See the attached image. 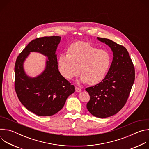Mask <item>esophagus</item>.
Wrapping results in <instances>:
<instances>
[{"label": "esophagus", "instance_id": "34e87169", "mask_svg": "<svg viewBox=\"0 0 149 149\" xmlns=\"http://www.w3.org/2000/svg\"><path fill=\"white\" fill-rule=\"evenodd\" d=\"M75 90H76V91L77 92H78V93H80V92H81V89L80 88H79V87H75Z\"/></svg>", "mask_w": 149, "mask_h": 149}]
</instances>
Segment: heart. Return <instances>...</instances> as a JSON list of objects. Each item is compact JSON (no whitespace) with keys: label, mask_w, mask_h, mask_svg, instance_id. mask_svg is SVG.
<instances>
[{"label":"heart","mask_w":149,"mask_h":149,"mask_svg":"<svg viewBox=\"0 0 149 149\" xmlns=\"http://www.w3.org/2000/svg\"><path fill=\"white\" fill-rule=\"evenodd\" d=\"M62 53L58 58V70L61 75L71 80L80 74L78 82L96 85L101 82L110 66L111 56L105 50L98 49L89 43L78 42Z\"/></svg>","instance_id":"obj_1"}]
</instances>
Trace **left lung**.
<instances>
[{
  "mask_svg": "<svg viewBox=\"0 0 149 149\" xmlns=\"http://www.w3.org/2000/svg\"><path fill=\"white\" fill-rule=\"evenodd\" d=\"M97 39L111 48L113 58L104 79L86 89L90 96L87 108L93 116L103 118L117 114L123 107L134 84L135 71L125 47L109 39Z\"/></svg>",
  "mask_w": 149,
  "mask_h": 149,
  "instance_id": "1",
  "label": "left lung"
}]
</instances>
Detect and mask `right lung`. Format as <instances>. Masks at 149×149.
I'll use <instances>...</instances> for the list:
<instances>
[{"label":"right lung","instance_id":"obj_1","mask_svg":"<svg viewBox=\"0 0 149 149\" xmlns=\"http://www.w3.org/2000/svg\"><path fill=\"white\" fill-rule=\"evenodd\" d=\"M61 39L58 36L36 38L29 42L16 61L15 88L17 97L27 110L39 116L58 113L75 90L58 70L56 51ZM31 52L40 53L48 58L45 70L35 77L28 76L24 70V62Z\"/></svg>","mask_w":149,"mask_h":149}]
</instances>
